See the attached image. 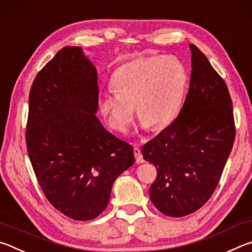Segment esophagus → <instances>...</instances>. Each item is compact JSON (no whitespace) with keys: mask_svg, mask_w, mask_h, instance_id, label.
Here are the masks:
<instances>
[{"mask_svg":"<svg viewBox=\"0 0 252 252\" xmlns=\"http://www.w3.org/2000/svg\"><path fill=\"white\" fill-rule=\"evenodd\" d=\"M134 155H135V158H136V162H138V164H142V162L145 161L142 153H140V149L138 147L134 148Z\"/></svg>","mask_w":252,"mask_h":252,"instance_id":"esophagus-1","label":"esophagus"}]
</instances>
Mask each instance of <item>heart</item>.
Here are the masks:
<instances>
[{
    "label": "heart",
    "mask_w": 252,
    "mask_h": 252,
    "mask_svg": "<svg viewBox=\"0 0 252 252\" xmlns=\"http://www.w3.org/2000/svg\"><path fill=\"white\" fill-rule=\"evenodd\" d=\"M188 82L186 66L177 56L140 57L119 68L114 90L100 93L98 107L115 130L124 131L134 117L135 105L143 127L161 128L177 116Z\"/></svg>",
    "instance_id": "1"
}]
</instances>
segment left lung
I'll list each match as a JSON object with an SVG mask.
<instances>
[{"label": "left lung", "instance_id": "obj_1", "mask_svg": "<svg viewBox=\"0 0 252 252\" xmlns=\"http://www.w3.org/2000/svg\"><path fill=\"white\" fill-rule=\"evenodd\" d=\"M189 91L175 121L142 148L157 168L149 196L169 217L201 208L216 190L236 136L232 100L222 77L190 44Z\"/></svg>", "mask_w": 252, "mask_h": 252}]
</instances>
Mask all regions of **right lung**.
Segmentation results:
<instances>
[{
  "instance_id": "obj_1",
  "label": "right lung",
  "mask_w": 252,
  "mask_h": 252,
  "mask_svg": "<svg viewBox=\"0 0 252 252\" xmlns=\"http://www.w3.org/2000/svg\"><path fill=\"white\" fill-rule=\"evenodd\" d=\"M97 108V72L82 47L62 48L34 78L25 133L31 164L51 205L81 221L103 213L114 182L135 162L133 146L104 128Z\"/></svg>"
}]
</instances>
